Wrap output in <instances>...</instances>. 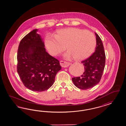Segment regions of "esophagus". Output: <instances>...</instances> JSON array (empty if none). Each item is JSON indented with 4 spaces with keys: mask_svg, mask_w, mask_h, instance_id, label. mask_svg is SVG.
Wrapping results in <instances>:
<instances>
[{
    "mask_svg": "<svg viewBox=\"0 0 126 126\" xmlns=\"http://www.w3.org/2000/svg\"><path fill=\"white\" fill-rule=\"evenodd\" d=\"M60 65L62 67H67L69 65H70V63L69 62H67L65 61H60Z\"/></svg>",
    "mask_w": 126,
    "mask_h": 126,
    "instance_id": "34e87169",
    "label": "esophagus"
}]
</instances>
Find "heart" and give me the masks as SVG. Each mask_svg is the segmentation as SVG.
Returning a JSON list of instances; mask_svg holds the SVG:
<instances>
[{
    "label": "heart",
    "mask_w": 126,
    "mask_h": 126,
    "mask_svg": "<svg viewBox=\"0 0 126 126\" xmlns=\"http://www.w3.org/2000/svg\"><path fill=\"white\" fill-rule=\"evenodd\" d=\"M45 42L51 55L60 54L66 47L68 51L64 55L65 59L74 57L76 60L81 61L89 57L93 53L96 39L90 31L71 28L58 31L55 37L47 36Z\"/></svg>",
    "instance_id": "b5f03b06"
}]
</instances>
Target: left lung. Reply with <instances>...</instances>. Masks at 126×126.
<instances>
[{
    "label": "left lung",
    "instance_id": "1",
    "mask_svg": "<svg viewBox=\"0 0 126 126\" xmlns=\"http://www.w3.org/2000/svg\"><path fill=\"white\" fill-rule=\"evenodd\" d=\"M96 36V46L95 51L92 55L81 62L84 72L79 77L72 78L73 84L82 90L92 88L98 84L103 73L105 64V54L103 43L99 35Z\"/></svg>",
    "mask_w": 126,
    "mask_h": 126
}]
</instances>
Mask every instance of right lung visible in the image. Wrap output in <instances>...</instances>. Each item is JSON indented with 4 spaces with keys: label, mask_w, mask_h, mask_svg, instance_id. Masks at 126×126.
I'll return each mask as SVG.
<instances>
[{
    "label": "right lung",
    "mask_w": 126,
    "mask_h": 126,
    "mask_svg": "<svg viewBox=\"0 0 126 126\" xmlns=\"http://www.w3.org/2000/svg\"><path fill=\"white\" fill-rule=\"evenodd\" d=\"M34 29L19 43L17 71L23 84L34 92L46 91L53 84L61 66L57 59L46 51L41 35Z\"/></svg>",
    "instance_id": "obj_1"
}]
</instances>
